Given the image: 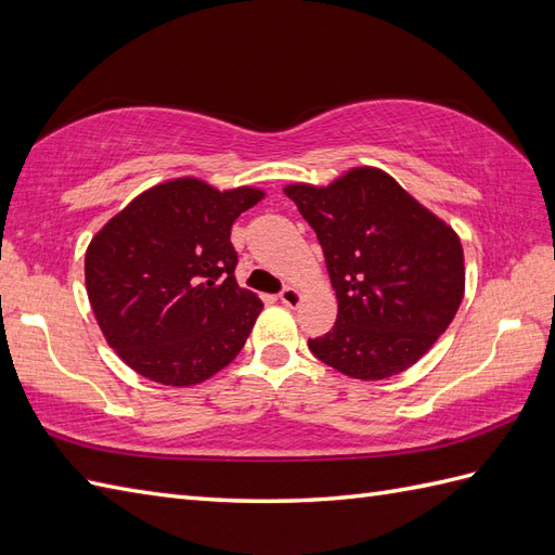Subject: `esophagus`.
<instances>
[{
	"label": "esophagus",
	"instance_id": "34e87169",
	"mask_svg": "<svg viewBox=\"0 0 555 555\" xmlns=\"http://www.w3.org/2000/svg\"><path fill=\"white\" fill-rule=\"evenodd\" d=\"M280 301L285 304L287 308H296L301 304V292L296 289V287H285L280 292Z\"/></svg>",
	"mask_w": 555,
	"mask_h": 555
}]
</instances>
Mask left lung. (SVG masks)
I'll return each instance as SVG.
<instances>
[{
    "instance_id": "obj_1",
    "label": "left lung",
    "mask_w": 555,
    "mask_h": 555,
    "mask_svg": "<svg viewBox=\"0 0 555 555\" xmlns=\"http://www.w3.org/2000/svg\"><path fill=\"white\" fill-rule=\"evenodd\" d=\"M339 301L334 327L308 339L318 360L362 382L400 374L428 353L464 299L462 240L382 169L330 185L292 183Z\"/></svg>"
}]
</instances>
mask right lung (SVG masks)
Masks as SVG:
<instances>
[{"label":"right lung","instance_id":"obj_1","mask_svg":"<svg viewBox=\"0 0 555 555\" xmlns=\"http://www.w3.org/2000/svg\"><path fill=\"white\" fill-rule=\"evenodd\" d=\"M259 188L185 176L147 188L93 235L85 280L105 341L133 372L195 386L245 346L261 299L235 280L231 228Z\"/></svg>","mask_w":555,"mask_h":555}]
</instances>
